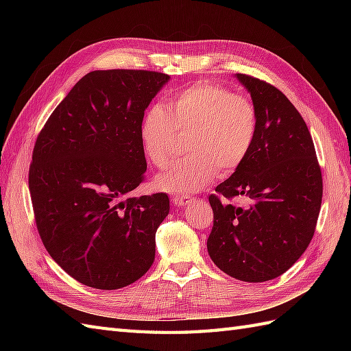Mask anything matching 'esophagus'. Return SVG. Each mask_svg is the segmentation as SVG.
Here are the masks:
<instances>
[{
    "label": "esophagus",
    "instance_id": "obj_1",
    "mask_svg": "<svg viewBox=\"0 0 351 351\" xmlns=\"http://www.w3.org/2000/svg\"><path fill=\"white\" fill-rule=\"evenodd\" d=\"M193 199L190 196H184V195H173V204L177 205V206H186L189 205L190 202H192Z\"/></svg>",
    "mask_w": 351,
    "mask_h": 351
}]
</instances>
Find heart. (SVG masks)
<instances>
[{
  "instance_id": "1",
  "label": "heart",
  "mask_w": 351,
  "mask_h": 351,
  "mask_svg": "<svg viewBox=\"0 0 351 351\" xmlns=\"http://www.w3.org/2000/svg\"><path fill=\"white\" fill-rule=\"evenodd\" d=\"M177 132L190 134L187 158L156 177V186L169 193H192L212 178L227 177L247 161L259 134V111L243 95L212 82H197L152 105L141 123L146 158L159 169L174 154Z\"/></svg>"
}]
</instances>
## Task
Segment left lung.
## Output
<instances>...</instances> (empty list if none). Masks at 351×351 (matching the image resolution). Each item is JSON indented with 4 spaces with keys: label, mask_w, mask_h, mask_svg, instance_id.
<instances>
[{
    "label": "left lung",
    "mask_w": 351,
    "mask_h": 351,
    "mask_svg": "<svg viewBox=\"0 0 351 351\" xmlns=\"http://www.w3.org/2000/svg\"><path fill=\"white\" fill-rule=\"evenodd\" d=\"M259 111V134L247 161L209 196L214 226L208 252L230 277L262 282L291 268L309 246L322 204V173L300 112L285 95L237 74ZM234 197L247 206L232 204Z\"/></svg>",
    "instance_id": "1"
}]
</instances>
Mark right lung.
<instances>
[{
  "instance_id": "1",
  "label": "right lung",
  "mask_w": 351,
  "mask_h": 351,
  "mask_svg": "<svg viewBox=\"0 0 351 351\" xmlns=\"http://www.w3.org/2000/svg\"><path fill=\"white\" fill-rule=\"evenodd\" d=\"M169 79L151 70H97L83 76L39 132L29 167L36 228L70 277L117 290L143 277L167 193L126 197L145 180L141 123Z\"/></svg>"
}]
</instances>
